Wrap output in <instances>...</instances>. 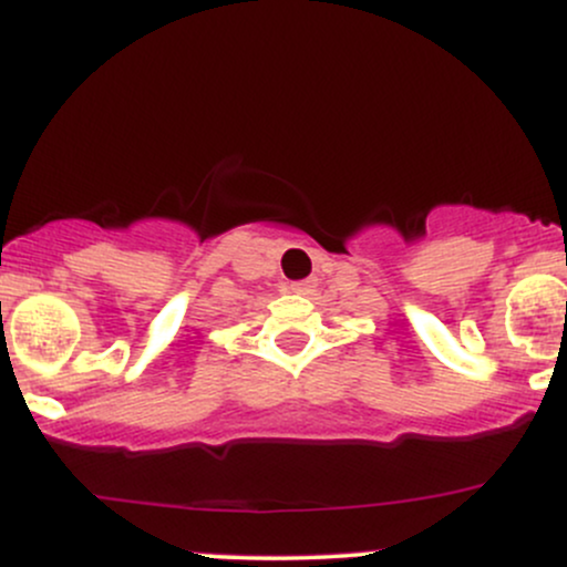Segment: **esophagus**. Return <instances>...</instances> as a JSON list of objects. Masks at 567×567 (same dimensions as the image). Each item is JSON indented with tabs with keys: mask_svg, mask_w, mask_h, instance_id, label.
<instances>
[{
	"mask_svg": "<svg viewBox=\"0 0 567 567\" xmlns=\"http://www.w3.org/2000/svg\"><path fill=\"white\" fill-rule=\"evenodd\" d=\"M317 288L315 279H301V282H290V290L298 292V296H309L311 290Z\"/></svg>",
	"mask_w": 567,
	"mask_h": 567,
	"instance_id": "esophagus-1",
	"label": "esophagus"
}]
</instances>
